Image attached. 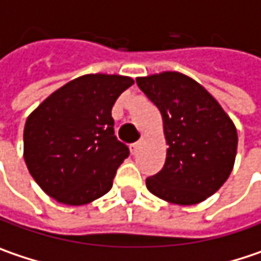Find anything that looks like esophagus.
<instances>
[{"label": "esophagus", "instance_id": "1", "mask_svg": "<svg viewBox=\"0 0 261 261\" xmlns=\"http://www.w3.org/2000/svg\"><path fill=\"white\" fill-rule=\"evenodd\" d=\"M140 147H141V142H134V144L130 145V153H132L134 156H137V154H138V151H140Z\"/></svg>", "mask_w": 261, "mask_h": 261}]
</instances>
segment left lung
Returning a JSON list of instances; mask_svg holds the SVG:
<instances>
[{
  "label": "left lung",
  "instance_id": "8db88e82",
  "mask_svg": "<svg viewBox=\"0 0 261 261\" xmlns=\"http://www.w3.org/2000/svg\"><path fill=\"white\" fill-rule=\"evenodd\" d=\"M137 84L159 108L168 144L162 171L147 189L177 205H195L226 182L234 165L238 132L214 96L181 72L138 77Z\"/></svg>",
  "mask_w": 261,
  "mask_h": 261
}]
</instances>
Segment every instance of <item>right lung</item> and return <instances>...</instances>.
<instances>
[{"instance_id":"obj_1","label":"right lung","mask_w":261,"mask_h":261,"mask_svg":"<svg viewBox=\"0 0 261 261\" xmlns=\"http://www.w3.org/2000/svg\"><path fill=\"white\" fill-rule=\"evenodd\" d=\"M132 84L123 75H82L29 114L23 158L50 197L79 206L110 192L117 168L129 156V148L114 135L111 108Z\"/></svg>"}]
</instances>
